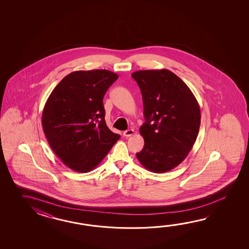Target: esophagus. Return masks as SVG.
I'll return each mask as SVG.
<instances>
[{
    "instance_id": "1",
    "label": "esophagus",
    "mask_w": 249,
    "mask_h": 249,
    "mask_svg": "<svg viewBox=\"0 0 249 249\" xmlns=\"http://www.w3.org/2000/svg\"><path fill=\"white\" fill-rule=\"evenodd\" d=\"M133 132H134V131L132 129H130V130H126V131L123 132V135L124 137H130V136H132V134H133Z\"/></svg>"
}]
</instances>
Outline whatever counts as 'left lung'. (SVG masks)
<instances>
[{
	"mask_svg": "<svg viewBox=\"0 0 249 249\" xmlns=\"http://www.w3.org/2000/svg\"><path fill=\"white\" fill-rule=\"evenodd\" d=\"M142 91L146 122L140 128L143 149L136 154L146 169L165 173L186 159L196 142L200 108L191 89L167 69L132 74Z\"/></svg>",
	"mask_w": 249,
	"mask_h": 249,
	"instance_id": "obj_1",
	"label": "left lung"
}]
</instances>
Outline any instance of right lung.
<instances>
[{
  "mask_svg": "<svg viewBox=\"0 0 249 249\" xmlns=\"http://www.w3.org/2000/svg\"><path fill=\"white\" fill-rule=\"evenodd\" d=\"M117 78L106 69L74 71L49 96L42 110L43 132L53 152L70 169H94L119 140L107 126L103 106V97Z\"/></svg>",
  "mask_w": 249,
  "mask_h": 249,
  "instance_id": "1",
  "label": "right lung"
}]
</instances>
